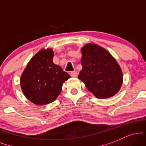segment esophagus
Listing matches in <instances>:
<instances>
[{
	"label": "esophagus",
	"mask_w": 146,
	"mask_h": 146,
	"mask_svg": "<svg viewBox=\"0 0 146 146\" xmlns=\"http://www.w3.org/2000/svg\"><path fill=\"white\" fill-rule=\"evenodd\" d=\"M70 75H71V76L73 77V78H76V77L78 76V73H77L76 71H71Z\"/></svg>",
	"instance_id": "34e87169"
}]
</instances>
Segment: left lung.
Listing matches in <instances>:
<instances>
[{
  "mask_svg": "<svg viewBox=\"0 0 146 146\" xmlns=\"http://www.w3.org/2000/svg\"><path fill=\"white\" fill-rule=\"evenodd\" d=\"M82 69L78 78L96 98L113 97L121 88L123 73L116 60L105 48L88 43L81 49Z\"/></svg>",
  "mask_w": 146,
  "mask_h": 146,
  "instance_id": "1",
  "label": "left lung"
}]
</instances>
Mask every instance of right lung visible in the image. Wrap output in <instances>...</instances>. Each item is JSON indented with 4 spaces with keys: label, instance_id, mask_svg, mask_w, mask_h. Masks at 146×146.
Here are the masks:
<instances>
[{
    "label": "right lung",
    "instance_id": "obj_1",
    "mask_svg": "<svg viewBox=\"0 0 146 146\" xmlns=\"http://www.w3.org/2000/svg\"><path fill=\"white\" fill-rule=\"evenodd\" d=\"M51 48H42L31 58L21 77V86L27 98L36 105L54 102L63 83L71 77L53 62Z\"/></svg>",
    "mask_w": 146,
    "mask_h": 146
}]
</instances>
